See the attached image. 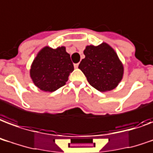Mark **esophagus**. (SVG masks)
<instances>
[{"label": "esophagus", "instance_id": "obj_1", "mask_svg": "<svg viewBox=\"0 0 153 153\" xmlns=\"http://www.w3.org/2000/svg\"><path fill=\"white\" fill-rule=\"evenodd\" d=\"M78 66H79V64H74V68H77Z\"/></svg>", "mask_w": 153, "mask_h": 153}]
</instances>
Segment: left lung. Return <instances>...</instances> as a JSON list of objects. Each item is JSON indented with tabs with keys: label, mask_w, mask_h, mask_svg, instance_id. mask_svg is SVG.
I'll use <instances>...</instances> for the list:
<instances>
[{
	"label": "left lung",
	"mask_w": 153,
	"mask_h": 153,
	"mask_svg": "<svg viewBox=\"0 0 153 153\" xmlns=\"http://www.w3.org/2000/svg\"><path fill=\"white\" fill-rule=\"evenodd\" d=\"M85 59L79 68L87 81L98 91H111L116 88L123 76V65L113 48L102 42L98 46H87Z\"/></svg>",
	"instance_id": "obj_1"
}]
</instances>
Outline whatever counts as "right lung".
I'll use <instances>...</instances> for the list:
<instances>
[{"label":"right lung","mask_w":153,"mask_h":153,"mask_svg":"<svg viewBox=\"0 0 153 153\" xmlns=\"http://www.w3.org/2000/svg\"><path fill=\"white\" fill-rule=\"evenodd\" d=\"M73 70V64L65 47L56 49L45 47L34 59L30 75L39 89L53 92L66 84Z\"/></svg>","instance_id":"1"}]
</instances>
